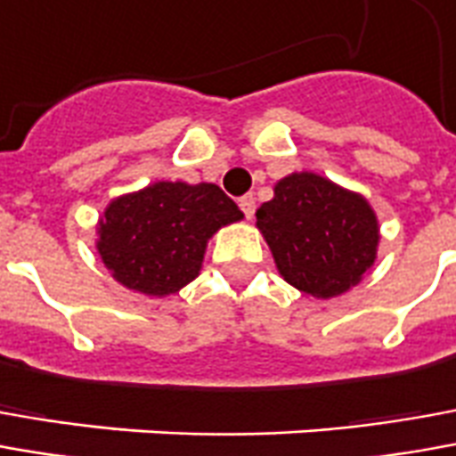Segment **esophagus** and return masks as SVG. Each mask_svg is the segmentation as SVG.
<instances>
[{
	"mask_svg": "<svg viewBox=\"0 0 456 456\" xmlns=\"http://www.w3.org/2000/svg\"><path fill=\"white\" fill-rule=\"evenodd\" d=\"M238 206H240V210L246 213V218H253V213H256V198L250 196H243L240 200H238Z\"/></svg>",
	"mask_w": 456,
	"mask_h": 456,
	"instance_id": "esophagus-1",
	"label": "esophagus"
}]
</instances>
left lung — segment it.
Wrapping results in <instances>:
<instances>
[{
	"label": "left lung",
	"mask_w": 456,
	"mask_h": 456,
	"mask_svg": "<svg viewBox=\"0 0 456 456\" xmlns=\"http://www.w3.org/2000/svg\"><path fill=\"white\" fill-rule=\"evenodd\" d=\"M256 218L282 278L313 297L347 293L378 256L375 210L362 196L318 174L278 181L275 196Z\"/></svg>",
	"instance_id": "obj_1"
}]
</instances>
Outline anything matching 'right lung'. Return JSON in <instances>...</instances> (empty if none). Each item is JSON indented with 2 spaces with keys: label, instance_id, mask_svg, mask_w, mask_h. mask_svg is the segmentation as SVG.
<instances>
[{
  "label": "right lung",
  "instance_id": "add662e5",
  "mask_svg": "<svg viewBox=\"0 0 456 456\" xmlns=\"http://www.w3.org/2000/svg\"><path fill=\"white\" fill-rule=\"evenodd\" d=\"M240 218V208L216 183L159 181L109 203L96 248L128 290L163 297L196 278L210 235Z\"/></svg>",
  "mask_w": 456,
  "mask_h": 456
}]
</instances>
